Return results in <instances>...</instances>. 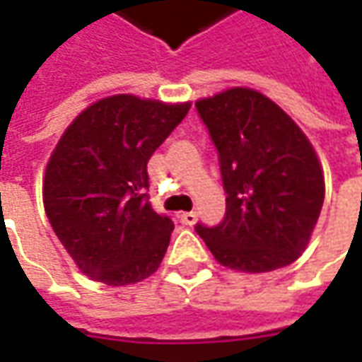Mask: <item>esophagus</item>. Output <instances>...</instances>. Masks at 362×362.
I'll return each mask as SVG.
<instances>
[{
  "instance_id": "34e87169",
  "label": "esophagus",
  "mask_w": 362,
  "mask_h": 362,
  "mask_svg": "<svg viewBox=\"0 0 362 362\" xmlns=\"http://www.w3.org/2000/svg\"><path fill=\"white\" fill-rule=\"evenodd\" d=\"M181 223L187 225V227H191V225H195L197 223V213L195 211H185V213H181Z\"/></svg>"
}]
</instances>
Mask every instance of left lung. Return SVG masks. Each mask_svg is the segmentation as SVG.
<instances>
[{"mask_svg":"<svg viewBox=\"0 0 362 362\" xmlns=\"http://www.w3.org/2000/svg\"><path fill=\"white\" fill-rule=\"evenodd\" d=\"M219 151L227 211L197 225L217 263L269 273L307 249L325 199L319 157L300 127L269 97L231 87L195 103Z\"/></svg>","mask_w":362,"mask_h":362,"instance_id":"left-lung-1","label":"left lung"}]
</instances>
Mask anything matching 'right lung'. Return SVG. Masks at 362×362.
<instances>
[{
	"instance_id": "1",
	"label": "right lung",
	"mask_w": 362,
	"mask_h": 362,
	"mask_svg": "<svg viewBox=\"0 0 362 362\" xmlns=\"http://www.w3.org/2000/svg\"><path fill=\"white\" fill-rule=\"evenodd\" d=\"M191 103L111 95L83 109L51 153L43 207L75 265L111 287L153 275L173 221L147 197V161L183 121Z\"/></svg>"
}]
</instances>
